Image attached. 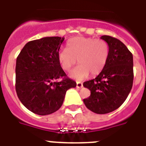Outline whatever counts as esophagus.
Returning a JSON list of instances; mask_svg holds the SVG:
<instances>
[{
  "label": "esophagus",
  "mask_w": 146,
  "mask_h": 146,
  "mask_svg": "<svg viewBox=\"0 0 146 146\" xmlns=\"http://www.w3.org/2000/svg\"><path fill=\"white\" fill-rule=\"evenodd\" d=\"M76 87L78 88V89H80V88L83 87V83L80 81H77V86Z\"/></svg>",
  "instance_id": "esophagus-1"
}]
</instances>
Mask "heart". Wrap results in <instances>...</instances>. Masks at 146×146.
Wrapping results in <instances>:
<instances>
[{
    "instance_id": "1",
    "label": "heart",
    "mask_w": 146,
    "mask_h": 146,
    "mask_svg": "<svg viewBox=\"0 0 146 146\" xmlns=\"http://www.w3.org/2000/svg\"><path fill=\"white\" fill-rule=\"evenodd\" d=\"M110 54L108 43L103 39L78 36L70 38L66 43V50H60L57 54L60 66L69 72L78 62L79 66L71 72L70 76L83 80L89 74L96 76L105 67Z\"/></svg>"
}]
</instances>
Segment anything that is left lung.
<instances>
[{"label":"left lung","mask_w":146,"mask_h":146,"mask_svg":"<svg viewBox=\"0 0 146 146\" xmlns=\"http://www.w3.org/2000/svg\"><path fill=\"white\" fill-rule=\"evenodd\" d=\"M110 47L105 67L95 79L84 82L91 95L84 99L86 108L97 114L114 111L124 103L131 92L133 80V55L118 38L102 36Z\"/></svg>","instance_id":"8db88e82"}]
</instances>
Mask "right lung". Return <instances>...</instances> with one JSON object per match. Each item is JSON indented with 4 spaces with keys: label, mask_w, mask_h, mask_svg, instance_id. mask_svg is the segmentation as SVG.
<instances>
[{
    "label": "right lung",
    "mask_w": 146,
    "mask_h": 146,
    "mask_svg": "<svg viewBox=\"0 0 146 146\" xmlns=\"http://www.w3.org/2000/svg\"><path fill=\"white\" fill-rule=\"evenodd\" d=\"M64 37H44L27 42L17 57L15 90L25 108L44 115L58 110L66 91L76 86L58 62ZM62 78V81L58 79Z\"/></svg>",
    "instance_id": "right-lung-1"
}]
</instances>
